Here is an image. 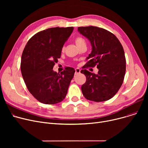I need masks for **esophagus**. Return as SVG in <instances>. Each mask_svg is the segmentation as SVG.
<instances>
[{
    "label": "esophagus",
    "mask_w": 148,
    "mask_h": 148,
    "mask_svg": "<svg viewBox=\"0 0 148 148\" xmlns=\"http://www.w3.org/2000/svg\"><path fill=\"white\" fill-rule=\"evenodd\" d=\"M75 75H77V74H78L80 73V69L79 68H76V69H75Z\"/></svg>",
    "instance_id": "obj_1"
}]
</instances>
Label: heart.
I'll return each mask as SVG.
<instances>
[{
    "instance_id": "obj_1",
    "label": "heart",
    "mask_w": 148,
    "mask_h": 148,
    "mask_svg": "<svg viewBox=\"0 0 148 148\" xmlns=\"http://www.w3.org/2000/svg\"><path fill=\"white\" fill-rule=\"evenodd\" d=\"M75 42L76 45L79 47L80 46H81L82 45L86 44V41H85L84 39L82 36L76 37L75 38ZM64 50H65V47H62V50L64 51Z\"/></svg>"
}]
</instances>
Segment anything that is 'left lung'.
I'll use <instances>...</instances> for the list:
<instances>
[{"label": "left lung", "mask_w": 148, "mask_h": 148, "mask_svg": "<svg viewBox=\"0 0 148 148\" xmlns=\"http://www.w3.org/2000/svg\"><path fill=\"white\" fill-rule=\"evenodd\" d=\"M79 32L90 41L92 52L80 71L86 77L82 86L83 95L88 100L102 102L113 98L123 82L126 59L123 47L113 34L96 26L79 27ZM97 66L98 74L86 69Z\"/></svg>", "instance_id": "left-lung-1"}]
</instances>
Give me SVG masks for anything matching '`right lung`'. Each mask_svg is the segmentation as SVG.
<instances>
[{
  "label": "right lung",
  "instance_id": "obj_1",
  "mask_svg": "<svg viewBox=\"0 0 148 148\" xmlns=\"http://www.w3.org/2000/svg\"><path fill=\"white\" fill-rule=\"evenodd\" d=\"M73 27H52L39 32L28 41L23 51L20 69L30 93L40 103L54 104L65 98L75 70L66 67L60 74L53 68Z\"/></svg>",
  "mask_w": 148,
  "mask_h": 148
}]
</instances>
